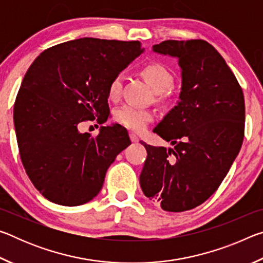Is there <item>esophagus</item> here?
Masks as SVG:
<instances>
[{"label": "esophagus", "instance_id": "esophagus-1", "mask_svg": "<svg viewBox=\"0 0 263 263\" xmlns=\"http://www.w3.org/2000/svg\"><path fill=\"white\" fill-rule=\"evenodd\" d=\"M130 139H131L132 142H138V141H139V137H138V136L136 135V133L131 132V133H130Z\"/></svg>", "mask_w": 263, "mask_h": 263}]
</instances>
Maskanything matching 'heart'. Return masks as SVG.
Listing matches in <instances>:
<instances>
[{
    "label": "heart",
    "instance_id": "heart-1",
    "mask_svg": "<svg viewBox=\"0 0 263 263\" xmlns=\"http://www.w3.org/2000/svg\"><path fill=\"white\" fill-rule=\"evenodd\" d=\"M141 74L148 82L155 94H162L173 86V75L163 65L158 62H151L141 68ZM123 78L116 75L108 86V95L110 99L116 100L121 95ZM115 121L133 131H142L149 122L153 121L152 111L137 108L131 104H124L115 110Z\"/></svg>",
    "mask_w": 263,
    "mask_h": 263
}]
</instances>
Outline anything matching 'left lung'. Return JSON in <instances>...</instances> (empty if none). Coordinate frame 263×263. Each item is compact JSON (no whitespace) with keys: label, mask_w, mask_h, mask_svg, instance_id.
<instances>
[{"label":"left lung","mask_w":263,"mask_h":263,"mask_svg":"<svg viewBox=\"0 0 263 263\" xmlns=\"http://www.w3.org/2000/svg\"><path fill=\"white\" fill-rule=\"evenodd\" d=\"M153 52L176 58L181 68L177 104L153 132L173 147L147 151L139 182L164 211L190 210L220 185L241 148L245 131L242 89L211 44L164 41Z\"/></svg>","instance_id":"left-lung-1"}]
</instances>
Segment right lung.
Segmentation results:
<instances>
[{
	"label": "right lung",
	"mask_w": 263,
	"mask_h": 263,
	"mask_svg": "<svg viewBox=\"0 0 263 263\" xmlns=\"http://www.w3.org/2000/svg\"><path fill=\"white\" fill-rule=\"evenodd\" d=\"M142 52L139 42L86 37L47 48L30 66L14 123L26 174L48 201L66 206L91 201L110 164L131 144L119 124L101 126L95 138L78 126L108 119L111 79Z\"/></svg>",
	"instance_id": "add662e5"
}]
</instances>
